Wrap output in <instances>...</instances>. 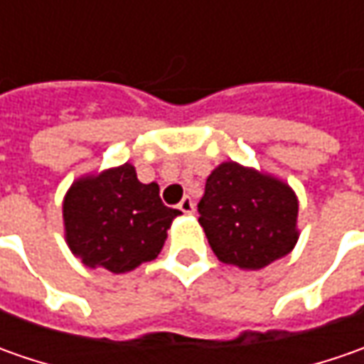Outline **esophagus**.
<instances>
[{
    "mask_svg": "<svg viewBox=\"0 0 364 364\" xmlns=\"http://www.w3.org/2000/svg\"><path fill=\"white\" fill-rule=\"evenodd\" d=\"M178 208L184 213V215H190V213H194V203H192V198L190 196H184L180 204H178Z\"/></svg>",
    "mask_w": 364,
    "mask_h": 364,
    "instance_id": "1",
    "label": "esophagus"
}]
</instances>
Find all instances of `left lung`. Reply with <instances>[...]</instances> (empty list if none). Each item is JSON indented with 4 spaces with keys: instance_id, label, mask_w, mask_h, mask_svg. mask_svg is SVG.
Segmentation results:
<instances>
[{
    "instance_id": "obj_1",
    "label": "left lung",
    "mask_w": 364,
    "mask_h": 364,
    "mask_svg": "<svg viewBox=\"0 0 364 364\" xmlns=\"http://www.w3.org/2000/svg\"><path fill=\"white\" fill-rule=\"evenodd\" d=\"M198 215L215 255L241 269H261L298 241L291 188L235 161L220 164L206 178Z\"/></svg>"
}]
</instances>
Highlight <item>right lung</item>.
<instances>
[{
  "label": "right lung",
  "mask_w": 364,
  "mask_h": 364,
  "mask_svg": "<svg viewBox=\"0 0 364 364\" xmlns=\"http://www.w3.org/2000/svg\"><path fill=\"white\" fill-rule=\"evenodd\" d=\"M63 215L68 247L85 265L125 273L158 257L180 210L161 203L156 182L141 184L123 164L77 180Z\"/></svg>",
  "instance_id": "1"
}]
</instances>
